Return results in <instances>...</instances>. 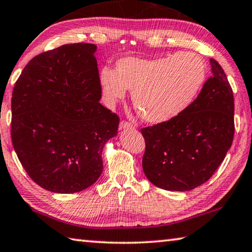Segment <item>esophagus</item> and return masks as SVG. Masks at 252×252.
Wrapping results in <instances>:
<instances>
[{"label":"esophagus","mask_w":252,"mask_h":252,"mask_svg":"<svg viewBox=\"0 0 252 252\" xmlns=\"http://www.w3.org/2000/svg\"><path fill=\"white\" fill-rule=\"evenodd\" d=\"M123 128H134V125L129 122L127 121H122L121 124H119V129H123Z\"/></svg>","instance_id":"34e87169"}]
</instances>
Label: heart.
Returning a JSON list of instances; mask_svg holds the SVG:
<instances>
[{
  "mask_svg": "<svg viewBox=\"0 0 252 252\" xmlns=\"http://www.w3.org/2000/svg\"><path fill=\"white\" fill-rule=\"evenodd\" d=\"M206 76L205 60L197 53L182 52L158 59L125 57L117 62L116 70L103 68L100 79L109 99H122L126 90L133 91L139 117L161 124L191 104Z\"/></svg>",
  "mask_w": 252,
  "mask_h": 252,
  "instance_id": "1",
  "label": "heart"
}]
</instances>
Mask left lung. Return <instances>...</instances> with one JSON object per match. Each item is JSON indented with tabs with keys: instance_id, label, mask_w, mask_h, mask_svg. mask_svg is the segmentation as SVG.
Wrapping results in <instances>:
<instances>
[{
	"instance_id": "8db88e82",
	"label": "left lung",
	"mask_w": 252,
	"mask_h": 252,
	"mask_svg": "<svg viewBox=\"0 0 252 252\" xmlns=\"http://www.w3.org/2000/svg\"><path fill=\"white\" fill-rule=\"evenodd\" d=\"M213 76L188 107L168 122L144 127L143 169L155 186L187 191L206 183L235 135L233 93L226 73L210 60Z\"/></svg>"
}]
</instances>
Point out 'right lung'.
Returning <instances> with one entry per match:
<instances>
[{
	"label": "right lung",
	"mask_w": 252,
	"mask_h": 252,
	"mask_svg": "<svg viewBox=\"0 0 252 252\" xmlns=\"http://www.w3.org/2000/svg\"><path fill=\"white\" fill-rule=\"evenodd\" d=\"M96 45L66 44L31 60L13 88L11 137L34 183L53 192L92 186L119 117L99 103Z\"/></svg>",
	"instance_id": "1"
}]
</instances>
